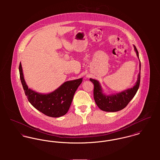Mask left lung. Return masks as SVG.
<instances>
[{
    "instance_id": "8db88e82",
    "label": "left lung",
    "mask_w": 160,
    "mask_h": 160,
    "mask_svg": "<svg viewBox=\"0 0 160 160\" xmlns=\"http://www.w3.org/2000/svg\"><path fill=\"white\" fill-rule=\"evenodd\" d=\"M134 47L137 57L139 58L137 49L134 45ZM139 67L140 70V62L139 63ZM90 81L94 85L93 98L98 107L100 110L105 112H116L124 108L135 96L140 85V72H139L138 74L137 82L133 88L121 92L116 94H105L98 81L91 78L90 79Z\"/></svg>"
}]
</instances>
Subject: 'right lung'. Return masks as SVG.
<instances>
[{"mask_svg": "<svg viewBox=\"0 0 160 160\" xmlns=\"http://www.w3.org/2000/svg\"><path fill=\"white\" fill-rule=\"evenodd\" d=\"M19 71L23 89L28 101L36 109L53 118L62 116L68 112L74 93L82 81V78L68 81L54 91L44 94L28 88L24 79L21 63Z\"/></svg>", "mask_w": 160, "mask_h": 160, "instance_id": "right-lung-1", "label": "right lung"}]
</instances>
